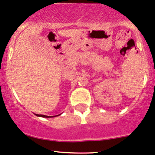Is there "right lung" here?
I'll return each instance as SVG.
<instances>
[{"instance_id": "1", "label": "right lung", "mask_w": 155, "mask_h": 155, "mask_svg": "<svg viewBox=\"0 0 155 155\" xmlns=\"http://www.w3.org/2000/svg\"><path fill=\"white\" fill-rule=\"evenodd\" d=\"M36 116H41V117H45V118H49V117H52V116H45V115H39V114H36ZM59 116V115H57Z\"/></svg>"}]
</instances>
